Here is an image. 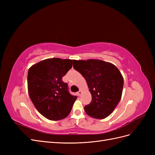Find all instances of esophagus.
<instances>
[{
    "label": "esophagus",
    "instance_id": "obj_1",
    "mask_svg": "<svg viewBox=\"0 0 155 155\" xmlns=\"http://www.w3.org/2000/svg\"><path fill=\"white\" fill-rule=\"evenodd\" d=\"M81 93H82V91H78V95L79 96H81Z\"/></svg>",
    "mask_w": 155,
    "mask_h": 155
}]
</instances>
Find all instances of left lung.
I'll return each instance as SVG.
<instances>
[{"mask_svg": "<svg viewBox=\"0 0 155 155\" xmlns=\"http://www.w3.org/2000/svg\"><path fill=\"white\" fill-rule=\"evenodd\" d=\"M74 68L87 81L92 101L84 107L92 118L104 119L114 111L123 92L124 78L114 64L100 59L74 60Z\"/></svg>", "mask_w": 155, "mask_h": 155, "instance_id": "1", "label": "left lung"}]
</instances>
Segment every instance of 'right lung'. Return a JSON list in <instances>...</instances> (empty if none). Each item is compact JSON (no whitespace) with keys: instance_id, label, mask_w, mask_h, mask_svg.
Wrapping results in <instances>:
<instances>
[{"instance_id":"right-lung-1","label":"right lung","mask_w":155,"mask_h":155,"mask_svg":"<svg viewBox=\"0 0 155 155\" xmlns=\"http://www.w3.org/2000/svg\"><path fill=\"white\" fill-rule=\"evenodd\" d=\"M72 62V59L50 58L33 64L28 70L29 96L35 109L48 120L66 118L77 99L70 94L67 83L62 81Z\"/></svg>"}]
</instances>
